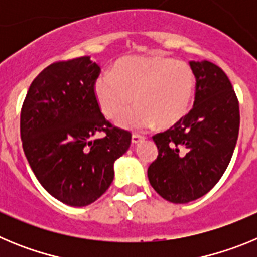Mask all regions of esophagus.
Wrapping results in <instances>:
<instances>
[{"instance_id":"obj_1","label":"esophagus","mask_w":257,"mask_h":257,"mask_svg":"<svg viewBox=\"0 0 257 257\" xmlns=\"http://www.w3.org/2000/svg\"><path fill=\"white\" fill-rule=\"evenodd\" d=\"M144 139H145V136L139 135V134H134L133 138H131V142H133V144H138V143L143 142Z\"/></svg>"}]
</instances>
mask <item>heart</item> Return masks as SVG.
Returning a JSON list of instances; mask_svg holds the SVG:
<instances>
[{
    "mask_svg": "<svg viewBox=\"0 0 257 257\" xmlns=\"http://www.w3.org/2000/svg\"><path fill=\"white\" fill-rule=\"evenodd\" d=\"M94 91L101 112L112 119L134 97L137 105L118 118L122 127L142 131L157 123L166 128L189 112L196 74L188 63L169 56H126L115 63L112 73L97 77Z\"/></svg>",
    "mask_w": 257,
    "mask_h": 257,
    "instance_id": "b5f03b06",
    "label": "heart"
}]
</instances>
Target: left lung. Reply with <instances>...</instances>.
Listing matches in <instances>:
<instances>
[{
    "label": "left lung",
    "mask_w": 257,
    "mask_h": 257,
    "mask_svg": "<svg viewBox=\"0 0 257 257\" xmlns=\"http://www.w3.org/2000/svg\"><path fill=\"white\" fill-rule=\"evenodd\" d=\"M194 105L185 117L156 134L158 156L148 167L152 187L166 201L188 203L210 192L225 172L239 133V103L224 70L190 61Z\"/></svg>",
    "instance_id": "obj_1"
}]
</instances>
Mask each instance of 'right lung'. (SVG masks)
I'll list each match as a JSON object with an SVG mask.
<instances>
[{
    "mask_svg": "<svg viewBox=\"0 0 257 257\" xmlns=\"http://www.w3.org/2000/svg\"><path fill=\"white\" fill-rule=\"evenodd\" d=\"M99 74L90 56L55 61L33 79L20 112L23 149L36 178L74 207L103 196L114 178L113 163L131 143L130 131L101 113L94 91Z\"/></svg>",
    "mask_w": 257,
    "mask_h": 257,
    "instance_id": "right-lung-1",
    "label": "right lung"
}]
</instances>
